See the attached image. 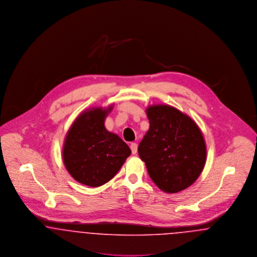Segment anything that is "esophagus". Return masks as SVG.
<instances>
[{
    "mask_svg": "<svg viewBox=\"0 0 257 257\" xmlns=\"http://www.w3.org/2000/svg\"><path fill=\"white\" fill-rule=\"evenodd\" d=\"M130 148H131L132 154H136L138 152V145L136 143H132L131 146H130Z\"/></svg>",
    "mask_w": 257,
    "mask_h": 257,
    "instance_id": "esophagus-1",
    "label": "esophagus"
}]
</instances>
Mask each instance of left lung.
Masks as SVG:
<instances>
[{
  "label": "left lung",
  "instance_id": "obj_1",
  "mask_svg": "<svg viewBox=\"0 0 257 257\" xmlns=\"http://www.w3.org/2000/svg\"><path fill=\"white\" fill-rule=\"evenodd\" d=\"M149 129L138 152L155 185L167 194L195 183L204 169L207 149L194 119L170 105L147 108Z\"/></svg>",
  "mask_w": 257,
  "mask_h": 257
}]
</instances>
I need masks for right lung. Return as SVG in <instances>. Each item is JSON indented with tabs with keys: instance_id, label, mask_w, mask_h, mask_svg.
I'll use <instances>...</instances> for the list:
<instances>
[{
	"instance_id": "obj_1",
	"label": "right lung",
	"mask_w": 257,
	"mask_h": 257,
	"mask_svg": "<svg viewBox=\"0 0 257 257\" xmlns=\"http://www.w3.org/2000/svg\"><path fill=\"white\" fill-rule=\"evenodd\" d=\"M113 108H90L81 112L68 129L62 161L69 174L79 183L99 187L121 169L131 149L105 127V119Z\"/></svg>"
}]
</instances>
